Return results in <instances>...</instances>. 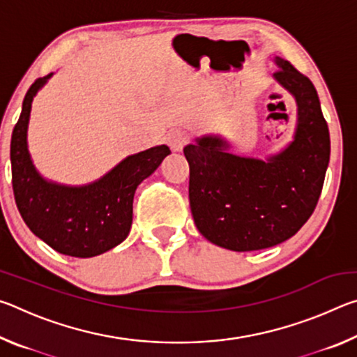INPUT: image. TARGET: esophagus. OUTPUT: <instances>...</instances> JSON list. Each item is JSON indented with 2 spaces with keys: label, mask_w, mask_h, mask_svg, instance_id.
I'll return each mask as SVG.
<instances>
[{
  "label": "esophagus",
  "mask_w": 357,
  "mask_h": 357,
  "mask_svg": "<svg viewBox=\"0 0 357 357\" xmlns=\"http://www.w3.org/2000/svg\"><path fill=\"white\" fill-rule=\"evenodd\" d=\"M167 140H168V144H170V148L179 153V151H183V148L187 144V134L181 129H174L168 134Z\"/></svg>",
  "instance_id": "obj_1"
}]
</instances>
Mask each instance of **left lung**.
<instances>
[{
    "mask_svg": "<svg viewBox=\"0 0 357 357\" xmlns=\"http://www.w3.org/2000/svg\"><path fill=\"white\" fill-rule=\"evenodd\" d=\"M274 61L275 82L298 105L285 149L266 160L241 157L215 135L184 148L193 220L204 238L228 250H261L294 236L315 211L328 170L329 129L317 89L287 59Z\"/></svg>",
    "mask_w": 357,
    "mask_h": 357,
    "instance_id": "1",
    "label": "left lung"
}]
</instances>
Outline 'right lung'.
I'll list each match as a JSON object with an SVG mask.
<instances>
[{"instance_id":"right-lung-1","label":"right lung","mask_w":357,"mask_h":357,"mask_svg":"<svg viewBox=\"0 0 357 357\" xmlns=\"http://www.w3.org/2000/svg\"><path fill=\"white\" fill-rule=\"evenodd\" d=\"M52 75L38 78L23 99L10 140L12 189L22 219L36 236L63 255L96 257L128 238L137 187L157 170L170 148L160 144L126 157L105 176L86 185L44 179L28 153L26 132L34 96Z\"/></svg>"}]
</instances>
